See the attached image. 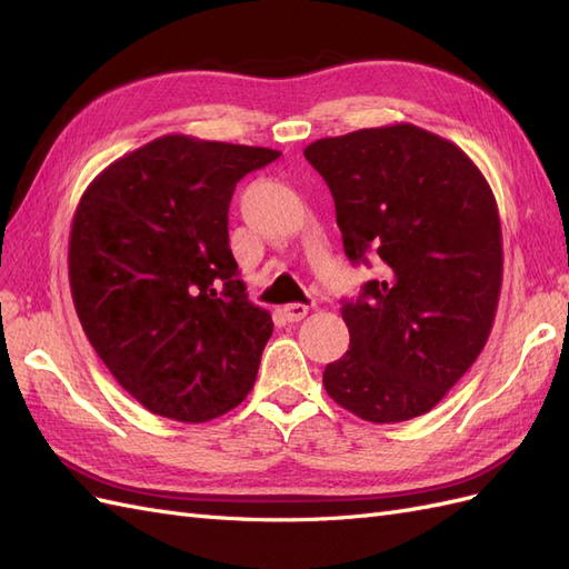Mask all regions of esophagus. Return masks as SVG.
Listing matches in <instances>:
<instances>
[{
  "mask_svg": "<svg viewBox=\"0 0 569 569\" xmlns=\"http://www.w3.org/2000/svg\"><path fill=\"white\" fill-rule=\"evenodd\" d=\"M282 313H284L287 322H299V320H303L308 316V306L306 303H287L282 308Z\"/></svg>",
  "mask_w": 569,
  "mask_h": 569,
  "instance_id": "1",
  "label": "esophagus"
}]
</instances>
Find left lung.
Here are the masks:
<instances>
[{
  "mask_svg": "<svg viewBox=\"0 0 569 569\" xmlns=\"http://www.w3.org/2000/svg\"><path fill=\"white\" fill-rule=\"evenodd\" d=\"M303 157L335 197L343 251L380 263L341 306L351 343L325 391L375 425L425 416L491 335L503 282L491 187L458 144L412 123L325 137Z\"/></svg>",
  "mask_w": 569,
  "mask_h": 569,
  "instance_id": "1",
  "label": "left lung"
}]
</instances>
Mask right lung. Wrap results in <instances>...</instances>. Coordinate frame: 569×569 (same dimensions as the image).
Wrapping results in <instances>:
<instances>
[{
	"mask_svg": "<svg viewBox=\"0 0 569 569\" xmlns=\"http://www.w3.org/2000/svg\"><path fill=\"white\" fill-rule=\"evenodd\" d=\"M278 149L163 134L84 189L68 282L97 356L153 416L206 422L247 399L272 335L228 242L237 182Z\"/></svg>",
	"mask_w": 569,
	"mask_h": 569,
	"instance_id": "right-lung-1",
	"label": "right lung"
}]
</instances>
